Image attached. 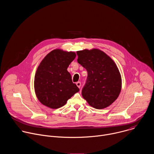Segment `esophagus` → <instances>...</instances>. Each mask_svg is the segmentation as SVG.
Here are the masks:
<instances>
[{"label":"esophagus","instance_id":"esophagus-1","mask_svg":"<svg viewBox=\"0 0 154 154\" xmlns=\"http://www.w3.org/2000/svg\"><path fill=\"white\" fill-rule=\"evenodd\" d=\"M76 85H77V86L80 88V86H81V83H80V82H77L76 83Z\"/></svg>","mask_w":154,"mask_h":154}]
</instances>
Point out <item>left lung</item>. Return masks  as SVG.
Instances as JSON below:
<instances>
[{"mask_svg": "<svg viewBox=\"0 0 154 154\" xmlns=\"http://www.w3.org/2000/svg\"><path fill=\"white\" fill-rule=\"evenodd\" d=\"M77 61L88 72L82 90L83 97L90 105L102 109L110 105L121 90V74L113 60L99 49L77 52Z\"/></svg>", "mask_w": 154, "mask_h": 154, "instance_id": "8db88e82", "label": "left lung"}]
</instances>
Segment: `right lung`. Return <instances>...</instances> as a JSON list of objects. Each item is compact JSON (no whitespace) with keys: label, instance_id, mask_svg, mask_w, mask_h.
<instances>
[{"label":"right lung","instance_id":"obj_1","mask_svg":"<svg viewBox=\"0 0 154 154\" xmlns=\"http://www.w3.org/2000/svg\"><path fill=\"white\" fill-rule=\"evenodd\" d=\"M75 58L74 52L55 49L42 60L34 80L35 93L41 103L51 108H58L79 91L67 71Z\"/></svg>","mask_w":154,"mask_h":154}]
</instances>
